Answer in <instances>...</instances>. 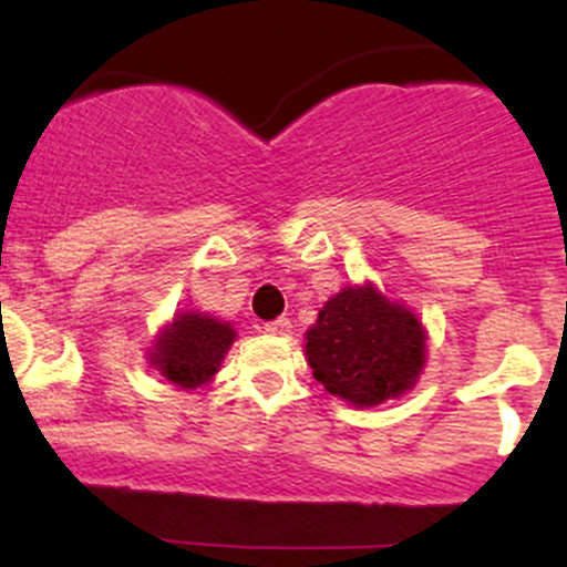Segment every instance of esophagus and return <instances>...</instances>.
Wrapping results in <instances>:
<instances>
[{
    "instance_id": "esophagus-1",
    "label": "esophagus",
    "mask_w": 567,
    "mask_h": 567,
    "mask_svg": "<svg viewBox=\"0 0 567 567\" xmlns=\"http://www.w3.org/2000/svg\"><path fill=\"white\" fill-rule=\"evenodd\" d=\"M290 328H292V324H290L288 317H279V320L264 324L266 333H271V336H288Z\"/></svg>"
}]
</instances>
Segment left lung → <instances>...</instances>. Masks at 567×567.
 I'll return each instance as SVG.
<instances>
[{
	"label": "left lung",
	"mask_w": 567,
	"mask_h": 567,
	"mask_svg": "<svg viewBox=\"0 0 567 567\" xmlns=\"http://www.w3.org/2000/svg\"><path fill=\"white\" fill-rule=\"evenodd\" d=\"M426 328L373 282L336 292L306 330V362L324 392L354 408L402 396L426 365Z\"/></svg>",
	"instance_id": "obj_1"
}]
</instances>
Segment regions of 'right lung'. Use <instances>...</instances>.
Returning <instances> with one entry per match:
<instances>
[{
	"mask_svg": "<svg viewBox=\"0 0 567 567\" xmlns=\"http://www.w3.org/2000/svg\"><path fill=\"white\" fill-rule=\"evenodd\" d=\"M237 330L205 311H178L148 347V365L178 389H197L216 379Z\"/></svg>",
	"mask_w": 567,
	"mask_h": 567,
	"instance_id": "right-lung-1",
	"label": "right lung"
}]
</instances>
